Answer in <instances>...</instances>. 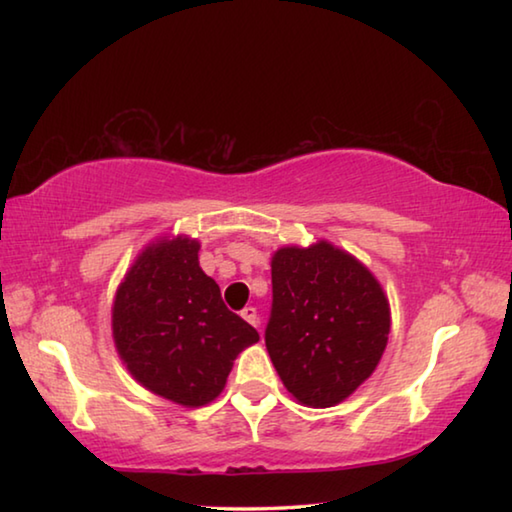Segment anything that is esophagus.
<instances>
[{
    "instance_id": "1",
    "label": "esophagus",
    "mask_w": 512,
    "mask_h": 512,
    "mask_svg": "<svg viewBox=\"0 0 512 512\" xmlns=\"http://www.w3.org/2000/svg\"><path fill=\"white\" fill-rule=\"evenodd\" d=\"M241 318H244L246 323H250L253 327L259 325V316H257V309L255 307H246L244 311H241Z\"/></svg>"
}]
</instances>
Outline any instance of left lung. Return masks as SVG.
Masks as SVG:
<instances>
[{"label":"left lung","mask_w":512,"mask_h":512,"mask_svg":"<svg viewBox=\"0 0 512 512\" xmlns=\"http://www.w3.org/2000/svg\"><path fill=\"white\" fill-rule=\"evenodd\" d=\"M266 350L287 391L311 409L343 402L375 372L391 332L377 277L329 241L271 259Z\"/></svg>","instance_id":"8db88e82"}]
</instances>
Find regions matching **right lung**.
Wrapping results in <instances>:
<instances>
[{
  "mask_svg": "<svg viewBox=\"0 0 512 512\" xmlns=\"http://www.w3.org/2000/svg\"><path fill=\"white\" fill-rule=\"evenodd\" d=\"M198 250L185 235L153 241L112 302V339L133 379L189 409L216 400L237 354L259 341L257 329L223 305Z\"/></svg>",
  "mask_w": 512,
  "mask_h": 512,
  "instance_id": "1",
  "label": "right lung"
}]
</instances>
